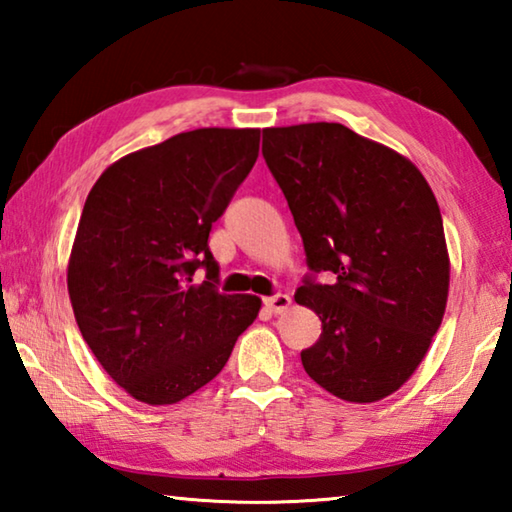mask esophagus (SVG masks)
I'll return each mask as SVG.
<instances>
[{
  "mask_svg": "<svg viewBox=\"0 0 512 512\" xmlns=\"http://www.w3.org/2000/svg\"><path fill=\"white\" fill-rule=\"evenodd\" d=\"M264 305L273 311V314H284V311L291 309V298L287 293H277V296H271L264 300Z\"/></svg>",
  "mask_w": 512,
  "mask_h": 512,
  "instance_id": "obj_1",
  "label": "esophagus"
}]
</instances>
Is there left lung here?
I'll list each match as a JSON object with an SVG mask.
<instances>
[{"mask_svg":"<svg viewBox=\"0 0 512 512\" xmlns=\"http://www.w3.org/2000/svg\"><path fill=\"white\" fill-rule=\"evenodd\" d=\"M262 153L309 268L334 275L296 293L323 323L302 366L339 400H384L418 370L445 316L449 253L436 196L409 158L332 121L264 128Z\"/></svg>","mask_w":512,"mask_h":512,"instance_id":"8db88e82","label":"left lung"}]
</instances>
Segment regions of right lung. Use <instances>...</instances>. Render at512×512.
Returning <instances> with one entry per match:
<instances>
[{"label": "right lung", "instance_id": "obj_1", "mask_svg": "<svg viewBox=\"0 0 512 512\" xmlns=\"http://www.w3.org/2000/svg\"><path fill=\"white\" fill-rule=\"evenodd\" d=\"M259 155V128H196L128 153L90 189L67 262V291L103 370L151 406L185 400L223 370L262 300L216 280L207 248Z\"/></svg>", "mask_w": 512, "mask_h": 512}]
</instances>
